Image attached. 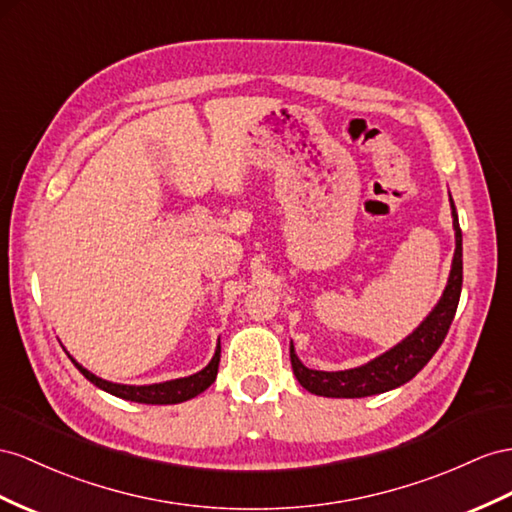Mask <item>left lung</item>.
<instances>
[{
  "label": "left lung",
  "mask_w": 512,
  "mask_h": 512,
  "mask_svg": "<svg viewBox=\"0 0 512 512\" xmlns=\"http://www.w3.org/2000/svg\"><path fill=\"white\" fill-rule=\"evenodd\" d=\"M452 205V225L456 235V248L452 259V270L448 285H445L443 296L439 298L437 307L428 313V318L417 326V329L402 339L398 346L387 350L385 355L376 357L374 361L361 365V368H352L344 372H320L305 368L294 352V344L290 346V359L292 370L298 378V383L307 391L316 393L324 398H365L374 396V393H385L389 389H396L424 368L432 359V355L443 344L445 335L450 331V324L454 320V313L458 307V298H461L463 287V235L458 227L456 207Z\"/></svg>",
  "instance_id": "8db88e82"
}]
</instances>
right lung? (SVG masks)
<instances>
[{"mask_svg":"<svg viewBox=\"0 0 512 512\" xmlns=\"http://www.w3.org/2000/svg\"><path fill=\"white\" fill-rule=\"evenodd\" d=\"M69 359L75 363V368L80 370L90 383L97 385L103 391L112 393V396H116V398L142 402V404H177V402H186L194 396H199V393H203L209 385L216 381L218 363H220V342H218V348L214 352L212 361H209L201 372H196L186 378H175V381L155 383V385H119V383L103 381V378L82 368V365L77 363L71 355H69Z\"/></svg>","mask_w":512,"mask_h":512,"instance_id":"add662e5","label":"right lung"}]
</instances>
